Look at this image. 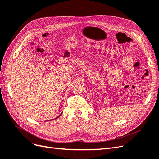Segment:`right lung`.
<instances>
[{"label": "right lung", "instance_id": "right-lung-1", "mask_svg": "<svg viewBox=\"0 0 159 159\" xmlns=\"http://www.w3.org/2000/svg\"><path fill=\"white\" fill-rule=\"evenodd\" d=\"M60 116H58V117H60ZM57 117H56V118H57Z\"/></svg>", "mask_w": 159, "mask_h": 159}]
</instances>
